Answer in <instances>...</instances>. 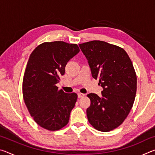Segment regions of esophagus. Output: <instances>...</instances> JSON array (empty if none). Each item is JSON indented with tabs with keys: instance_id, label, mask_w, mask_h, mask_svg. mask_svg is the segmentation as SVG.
<instances>
[{
	"instance_id": "esophagus-1",
	"label": "esophagus",
	"mask_w": 155,
	"mask_h": 155,
	"mask_svg": "<svg viewBox=\"0 0 155 155\" xmlns=\"http://www.w3.org/2000/svg\"><path fill=\"white\" fill-rule=\"evenodd\" d=\"M84 96H85V94H82V93H78V98H82V97H84Z\"/></svg>"
}]
</instances>
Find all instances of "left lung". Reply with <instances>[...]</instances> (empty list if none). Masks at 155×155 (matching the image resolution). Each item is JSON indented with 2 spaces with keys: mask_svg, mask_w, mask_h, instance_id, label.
Masks as SVG:
<instances>
[{
  "mask_svg": "<svg viewBox=\"0 0 155 155\" xmlns=\"http://www.w3.org/2000/svg\"><path fill=\"white\" fill-rule=\"evenodd\" d=\"M87 60L91 75L99 80L102 96L89 94V122L103 132L114 130L124 121L134 103L137 77L130 59L124 49L103 41L79 44Z\"/></svg>",
  "mask_w": 155,
  "mask_h": 155,
  "instance_id": "left-lung-1",
  "label": "left lung"
}]
</instances>
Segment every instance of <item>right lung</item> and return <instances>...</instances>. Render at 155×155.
Segmentation results:
<instances>
[{
  "mask_svg": "<svg viewBox=\"0 0 155 155\" xmlns=\"http://www.w3.org/2000/svg\"><path fill=\"white\" fill-rule=\"evenodd\" d=\"M77 44L44 42L31 54L22 82L23 98L35 122L45 129L65 127L77 100L76 93L59 90L57 84L68 62L79 52Z\"/></svg>",
  "mask_w": 155,
  "mask_h": 155,
  "instance_id": "1",
  "label": "right lung"
}]
</instances>
